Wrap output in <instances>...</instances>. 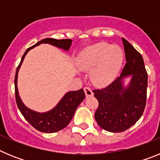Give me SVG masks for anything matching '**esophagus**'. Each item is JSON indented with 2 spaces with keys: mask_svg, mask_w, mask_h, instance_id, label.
I'll return each instance as SVG.
<instances>
[{
  "mask_svg": "<svg viewBox=\"0 0 160 160\" xmlns=\"http://www.w3.org/2000/svg\"><path fill=\"white\" fill-rule=\"evenodd\" d=\"M84 92L87 97H90V96H93V94H93V91L91 90V89L90 87H85Z\"/></svg>",
  "mask_w": 160,
  "mask_h": 160,
  "instance_id": "1",
  "label": "esophagus"
}]
</instances>
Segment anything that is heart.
I'll return each mask as SVG.
<instances>
[{
	"label": "heart",
	"mask_w": 160,
	"mask_h": 160,
	"mask_svg": "<svg viewBox=\"0 0 160 160\" xmlns=\"http://www.w3.org/2000/svg\"><path fill=\"white\" fill-rule=\"evenodd\" d=\"M123 53L119 46L96 43L85 48L78 56L76 64L81 70L90 71L93 84L106 87L118 76L122 66Z\"/></svg>",
	"instance_id": "obj_1"
}]
</instances>
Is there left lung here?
Instances as JSON below:
<instances>
[{"label":"left lung","mask_w":160,"mask_h":160,"mask_svg":"<svg viewBox=\"0 0 160 160\" xmlns=\"http://www.w3.org/2000/svg\"><path fill=\"white\" fill-rule=\"evenodd\" d=\"M127 63L119 77L102 90H94L98 101L94 118L101 128L110 132H122L142 116L147 101L148 73L141 54L122 38ZM130 78L125 86L124 81Z\"/></svg>","instance_id":"obj_1"}]
</instances>
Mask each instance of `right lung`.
<instances>
[{"label": "right lung", "mask_w": 160, "mask_h": 160, "mask_svg": "<svg viewBox=\"0 0 160 160\" xmlns=\"http://www.w3.org/2000/svg\"><path fill=\"white\" fill-rule=\"evenodd\" d=\"M41 44H49V45L68 51L71 46L72 40L71 39L57 40L53 38H46L26 49V51L22 56L19 66L17 68L16 74H15V96H16L17 105L20 111L30 125H32L35 129L41 132L53 133L63 129L70 123L73 114L75 113L76 109L78 107L79 104L84 100L86 95H85L83 89H80L76 91H69L63 96L62 98L52 110L43 113L32 111L24 104L18 93V71L28 52L30 49H33L35 46H39Z\"/></svg>", "instance_id": "right-lung-1"}]
</instances>
